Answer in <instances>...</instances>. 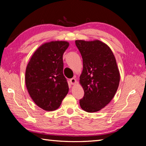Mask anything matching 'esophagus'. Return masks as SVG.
<instances>
[{
    "label": "esophagus",
    "mask_w": 146,
    "mask_h": 146,
    "mask_svg": "<svg viewBox=\"0 0 146 146\" xmlns=\"http://www.w3.org/2000/svg\"><path fill=\"white\" fill-rule=\"evenodd\" d=\"M70 82H71V84H75L76 82V80L75 78H72L70 80Z\"/></svg>",
    "instance_id": "esophagus-1"
}]
</instances>
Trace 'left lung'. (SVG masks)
<instances>
[{"instance_id": "1", "label": "left lung", "mask_w": 146, "mask_h": 146, "mask_svg": "<svg viewBox=\"0 0 146 146\" xmlns=\"http://www.w3.org/2000/svg\"><path fill=\"white\" fill-rule=\"evenodd\" d=\"M75 44L83 60L80 83L84 95L80 106L85 111L97 112L111 102L117 91L120 73L117 62L110 47L100 40H78Z\"/></svg>"}]
</instances>
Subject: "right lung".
Here are the masks:
<instances>
[{"label": "right lung", "mask_w": 146, "mask_h": 146, "mask_svg": "<svg viewBox=\"0 0 146 146\" xmlns=\"http://www.w3.org/2000/svg\"><path fill=\"white\" fill-rule=\"evenodd\" d=\"M68 46L66 41L44 44L33 53L27 66V90L34 102L44 110H56L68 93L62 58Z\"/></svg>", "instance_id": "right-lung-1"}]
</instances>
